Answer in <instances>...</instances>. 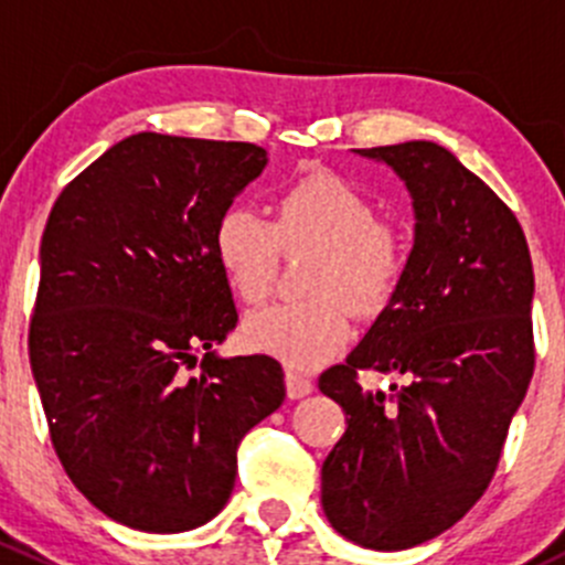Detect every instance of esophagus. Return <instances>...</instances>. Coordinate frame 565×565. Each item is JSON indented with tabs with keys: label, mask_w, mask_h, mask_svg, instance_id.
Returning <instances> with one entry per match:
<instances>
[{
	"label": "esophagus",
	"mask_w": 565,
	"mask_h": 565,
	"mask_svg": "<svg viewBox=\"0 0 565 565\" xmlns=\"http://www.w3.org/2000/svg\"><path fill=\"white\" fill-rule=\"evenodd\" d=\"M284 383H287V396L289 398H303V396H309L311 391H315V383H311L309 377H303V374H298V372L284 374Z\"/></svg>",
	"instance_id": "esophagus-1"
}]
</instances>
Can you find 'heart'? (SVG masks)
I'll list each match as a JSON object with an SVG mask.
<instances>
[{
  "instance_id": "1",
  "label": "heart",
  "mask_w": 565,
  "mask_h": 565,
  "mask_svg": "<svg viewBox=\"0 0 565 565\" xmlns=\"http://www.w3.org/2000/svg\"><path fill=\"white\" fill-rule=\"evenodd\" d=\"M284 250L317 248L309 292L298 303H270L243 319L248 350L295 369H315L350 341V310L377 317L402 284L407 243L377 204L333 172L295 180L276 202V224L250 204H232L213 232V250L232 292L243 303L265 298Z\"/></svg>"
}]
</instances>
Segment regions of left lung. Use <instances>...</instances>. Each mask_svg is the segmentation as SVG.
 Masks as SVG:
<instances>
[{
	"label": "left lung",
	"instance_id": "1",
	"mask_svg": "<svg viewBox=\"0 0 565 565\" xmlns=\"http://www.w3.org/2000/svg\"><path fill=\"white\" fill-rule=\"evenodd\" d=\"M355 152L404 182L415 232L391 303L319 377L350 415L322 465V509L352 544L396 552L459 522L492 481L533 377V262L516 215L446 147ZM361 367L399 383L363 392Z\"/></svg>",
	"mask_w": 565,
	"mask_h": 565
}]
</instances>
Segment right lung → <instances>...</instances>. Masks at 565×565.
Here are the masks:
<instances>
[{"instance_id":"obj_1","label":"right lung","mask_w":565,"mask_h":565,"mask_svg":"<svg viewBox=\"0 0 565 565\" xmlns=\"http://www.w3.org/2000/svg\"><path fill=\"white\" fill-rule=\"evenodd\" d=\"M265 167L248 141L136 134L49 215L32 374L67 478L125 527L213 520L235 487L237 446L287 396L278 361L215 352L237 309L213 232Z\"/></svg>"}]
</instances>
